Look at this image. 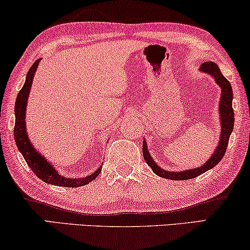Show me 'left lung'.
Instances as JSON below:
<instances>
[{
  "mask_svg": "<svg viewBox=\"0 0 250 250\" xmlns=\"http://www.w3.org/2000/svg\"><path fill=\"white\" fill-rule=\"evenodd\" d=\"M200 72L207 73L211 76L219 88L222 89V94L219 97V104H218V112L220 118V135L218 145L213 151L211 156L206 163L201 165V167L189 168V170L184 171H167L162 168L156 162L153 160L151 155L149 154L147 142L144 140L142 142V153H144V158L147 162V164L153 168L154 173L157 174L162 178H167L170 180H187L193 179L200 174L206 172V171L210 170L213 167H216L222 160L223 156L225 155L226 147H228L229 135L233 131V126H234V112H233L232 108V101H233V90L231 83L226 78L223 76L220 72L218 65L213 62H206L202 63L200 66Z\"/></svg>",
  "mask_w": 250,
  "mask_h": 250,
  "instance_id": "obj_1",
  "label": "left lung"
}]
</instances>
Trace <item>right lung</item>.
I'll list each match as a JSON object with an SVG mask.
<instances>
[{"mask_svg":"<svg viewBox=\"0 0 250 250\" xmlns=\"http://www.w3.org/2000/svg\"><path fill=\"white\" fill-rule=\"evenodd\" d=\"M41 58H39L34 62L33 65L31 66L30 71L26 74V80L24 86L18 93L16 97L15 103V128H14V137L16 145H17L18 150L21 151L22 157L25 158L26 163L31 167V170L38 176L39 179H41L44 183L50 185H56L62 187H79L83 185L89 184L95 178H97L101 172L102 165L94 171L93 173L88 174L87 177L83 178H71L65 177L61 174L55 168L53 164L42 155L40 151L37 150L32 144L30 138H28L27 127H26V109H27L28 95L31 93V87L33 83V79L37 72V69L40 64Z\"/></svg>","mask_w":250,"mask_h":250,"instance_id":"right-lung-1","label":"right lung"}]
</instances>
